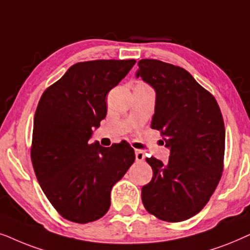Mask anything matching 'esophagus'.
I'll return each mask as SVG.
<instances>
[{
  "mask_svg": "<svg viewBox=\"0 0 250 250\" xmlns=\"http://www.w3.org/2000/svg\"><path fill=\"white\" fill-rule=\"evenodd\" d=\"M135 155H136V161H137V162H142L143 160H144V158H145L144 152H143L142 149H136Z\"/></svg>",
  "mask_w": 250,
  "mask_h": 250,
  "instance_id": "obj_1",
  "label": "esophagus"
}]
</instances>
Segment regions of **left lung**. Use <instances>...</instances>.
<instances>
[{
	"instance_id": "8db88e82",
	"label": "left lung",
	"mask_w": 250,
	"mask_h": 250,
	"mask_svg": "<svg viewBox=\"0 0 250 250\" xmlns=\"http://www.w3.org/2000/svg\"><path fill=\"white\" fill-rule=\"evenodd\" d=\"M137 78L155 90L151 128L170 148L167 164L146 158L153 177L143 205L161 221L183 222L207 205L222 177L225 128L214 96L184 68L156 59L138 62Z\"/></svg>"
}]
</instances>
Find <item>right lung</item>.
Returning <instances> with one entry per match:
<instances>
[{
	"instance_id": "1",
	"label": "right lung",
	"mask_w": 250,
	"mask_h": 250,
	"mask_svg": "<svg viewBox=\"0 0 250 250\" xmlns=\"http://www.w3.org/2000/svg\"><path fill=\"white\" fill-rule=\"evenodd\" d=\"M135 62H78L41 96L31 159L43 193L65 219L85 224L103 217L112 188L134 164V148L127 142L103 147L89 139L107 113L106 95Z\"/></svg>"
}]
</instances>
